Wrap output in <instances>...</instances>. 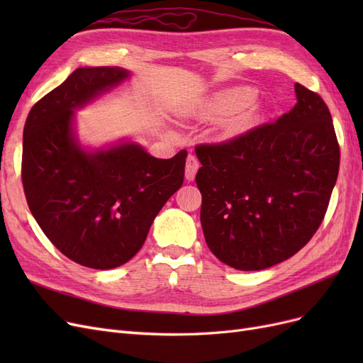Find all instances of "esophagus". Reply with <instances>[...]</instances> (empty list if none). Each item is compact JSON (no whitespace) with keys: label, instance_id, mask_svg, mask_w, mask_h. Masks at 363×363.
Returning <instances> with one entry per match:
<instances>
[{"label":"esophagus","instance_id":"1","mask_svg":"<svg viewBox=\"0 0 363 363\" xmlns=\"http://www.w3.org/2000/svg\"><path fill=\"white\" fill-rule=\"evenodd\" d=\"M200 168V162L196 160L195 156L189 155L188 159H186V168H184V177L188 182H192L195 179V174Z\"/></svg>","mask_w":363,"mask_h":363}]
</instances>
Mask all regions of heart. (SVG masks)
<instances>
[{
	"label": "heart",
	"mask_w": 363,
	"mask_h": 363,
	"mask_svg": "<svg viewBox=\"0 0 363 363\" xmlns=\"http://www.w3.org/2000/svg\"><path fill=\"white\" fill-rule=\"evenodd\" d=\"M255 91L248 87H233V89L218 92L204 104L201 113L212 119L228 116L225 131L228 135H236L256 123L257 115L250 107L255 101Z\"/></svg>",
	"instance_id": "b5f03b06"
}]
</instances>
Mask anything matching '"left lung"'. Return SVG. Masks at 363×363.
Masks as SVG:
<instances>
[{
  "label": "left lung",
  "instance_id": "8db88e82",
  "mask_svg": "<svg viewBox=\"0 0 363 363\" xmlns=\"http://www.w3.org/2000/svg\"><path fill=\"white\" fill-rule=\"evenodd\" d=\"M296 104L274 123L200 144L195 182L206 244L225 265L259 271L292 257L321 225L339 172L323 98L295 83Z\"/></svg>",
  "mask_w": 363,
  "mask_h": 363
}]
</instances>
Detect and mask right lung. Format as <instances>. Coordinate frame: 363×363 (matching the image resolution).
Listing matches in <instances>:
<instances>
[{
  "instance_id": "obj_1",
  "label": "right lung",
  "mask_w": 363,
  "mask_h": 363,
  "mask_svg": "<svg viewBox=\"0 0 363 363\" xmlns=\"http://www.w3.org/2000/svg\"><path fill=\"white\" fill-rule=\"evenodd\" d=\"M127 77L118 67L75 69L31 107L24 125L21 177L30 212L62 255L94 269L133 257L184 179L186 150L156 159L133 142L94 152L77 142L75 108Z\"/></svg>"
}]
</instances>
